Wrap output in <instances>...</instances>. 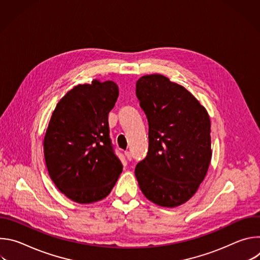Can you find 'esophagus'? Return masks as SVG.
<instances>
[{"label": "esophagus", "mask_w": 260, "mask_h": 260, "mask_svg": "<svg viewBox=\"0 0 260 260\" xmlns=\"http://www.w3.org/2000/svg\"><path fill=\"white\" fill-rule=\"evenodd\" d=\"M124 155H125V157H126V159L127 160H132V154H131V152H128V151H126V152H124Z\"/></svg>", "instance_id": "34e87169"}]
</instances>
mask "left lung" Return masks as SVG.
<instances>
[{
  "instance_id": "8db88e82",
  "label": "left lung",
  "mask_w": 260,
  "mask_h": 260,
  "mask_svg": "<svg viewBox=\"0 0 260 260\" xmlns=\"http://www.w3.org/2000/svg\"><path fill=\"white\" fill-rule=\"evenodd\" d=\"M136 94L149 124L148 153L135 169L140 189L155 205H183L211 162L210 116L186 88L160 74L141 77Z\"/></svg>"
}]
</instances>
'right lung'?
<instances>
[{"label":"right lung","instance_id":"1","mask_svg":"<svg viewBox=\"0 0 260 260\" xmlns=\"http://www.w3.org/2000/svg\"><path fill=\"white\" fill-rule=\"evenodd\" d=\"M118 94L115 82L94 79L73 87L53 111L43 140L45 162L55 186L73 202L105 199L122 172L108 123Z\"/></svg>","mask_w":260,"mask_h":260}]
</instances>
